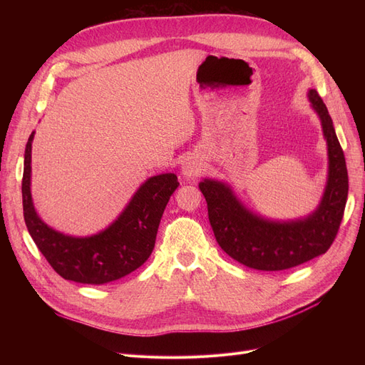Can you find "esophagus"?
<instances>
[{"instance_id":"obj_1","label":"esophagus","mask_w":365,"mask_h":365,"mask_svg":"<svg viewBox=\"0 0 365 365\" xmlns=\"http://www.w3.org/2000/svg\"><path fill=\"white\" fill-rule=\"evenodd\" d=\"M202 170H204V164L193 157L187 158L182 163V175L187 176V178H193V176L201 175Z\"/></svg>"}]
</instances>
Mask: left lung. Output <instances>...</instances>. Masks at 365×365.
Segmentation results:
<instances>
[{
	"label": "left lung",
	"instance_id": "left-lung-1",
	"mask_svg": "<svg viewBox=\"0 0 365 365\" xmlns=\"http://www.w3.org/2000/svg\"><path fill=\"white\" fill-rule=\"evenodd\" d=\"M309 98L322 118L329 150L327 187L311 216L295 222H271L242 207L225 184L212 180L200 184L219 247L248 268L283 271L298 267L324 254L338 235L349 193L346 158L323 98L315 90L309 91Z\"/></svg>",
	"mask_w": 365,
	"mask_h": 365
}]
</instances>
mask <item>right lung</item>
I'll list each match as a JSON object with an SVG mask.
<instances>
[{
    "instance_id": "1",
    "label": "right lung",
    "mask_w": 365,
    "mask_h": 365,
    "mask_svg": "<svg viewBox=\"0 0 365 365\" xmlns=\"http://www.w3.org/2000/svg\"><path fill=\"white\" fill-rule=\"evenodd\" d=\"M31 141L24 155L23 207L29 233L50 267L62 279L76 283L103 284L118 280L145 263L155 247L164 208L178 189L173 173L149 178L132 197L113 225L91 237H71L51 230L35 212L30 193Z\"/></svg>"
}]
</instances>
